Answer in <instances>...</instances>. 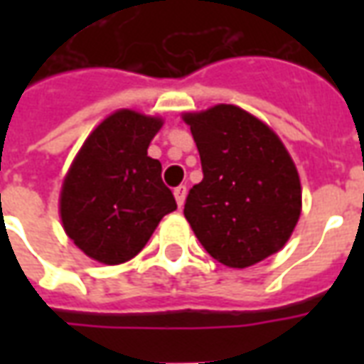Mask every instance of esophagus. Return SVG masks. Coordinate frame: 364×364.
I'll return each instance as SVG.
<instances>
[{"instance_id": "1", "label": "esophagus", "mask_w": 364, "mask_h": 364, "mask_svg": "<svg viewBox=\"0 0 364 364\" xmlns=\"http://www.w3.org/2000/svg\"><path fill=\"white\" fill-rule=\"evenodd\" d=\"M173 195H175V200H177V205H179V208H181V206L185 205V198H187V187H185V185L175 187Z\"/></svg>"}]
</instances>
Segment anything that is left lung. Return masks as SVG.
Wrapping results in <instances>:
<instances>
[{
	"label": "left lung",
	"mask_w": 364,
	"mask_h": 364,
	"mask_svg": "<svg viewBox=\"0 0 364 364\" xmlns=\"http://www.w3.org/2000/svg\"><path fill=\"white\" fill-rule=\"evenodd\" d=\"M203 181L189 191L185 218L206 252L232 269L281 252L302 213L300 175L267 122L236 105L183 112Z\"/></svg>",
	"instance_id": "1"
}]
</instances>
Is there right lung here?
Wrapping results in <instances>:
<instances>
[{
    "label": "right lung",
    "instance_id": "obj_1",
    "mask_svg": "<svg viewBox=\"0 0 364 364\" xmlns=\"http://www.w3.org/2000/svg\"><path fill=\"white\" fill-rule=\"evenodd\" d=\"M161 117L119 109L105 117L75 154L60 191L66 236L87 257L120 265L142 252L159 220L177 208L148 146Z\"/></svg>",
    "mask_w": 364,
    "mask_h": 364
}]
</instances>
